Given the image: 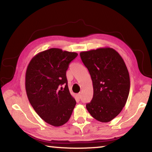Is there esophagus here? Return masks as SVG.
<instances>
[{"instance_id": "34e87169", "label": "esophagus", "mask_w": 152, "mask_h": 152, "mask_svg": "<svg viewBox=\"0 0 152 152\" xmlns=\"http://www.w3.org/2000/svg\"><path fill=\"white\" fill-rule=\"evenodd\" d=\"M77 97H78V99H81V94L80 93L78 94H77Z\"/></svg>"}]
</instances>
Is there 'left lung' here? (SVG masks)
<instances>
[{
  "instance_id": "obj_1",
  "label": "left lung",
  "mask_w": 152,
  "mask_h": 152,
  "mask_svg": "<svg viewBox=\"0 0 152 152\" xmlns=\"http://www.w3.org/2000/svg\"><path fill=\"white\" fill-rule=\"evenodd\" d=\"M92 80L94 94L86 104L91 115L108 122L122 111L128 100L130 81L122 58L114 49L102 48L80 54Z\"/></svg>"
}]
</instances>
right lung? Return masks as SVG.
Wrapping results in <instances>:
<instances>
[{
	"mask_svg": "<svg viewBox=\"0 0 152 152\" xmlns=\"http://www.w3.org/2000/svg\"><path fill=\"white\" fill-rule=\"evenodd\" d=\"M77 56L76 52L50 48L33 57L27 67L25 88L28 100L38 115L53 126L66 123L76 106L66 75Z\"/></svg>",
	"mask_w": 152,
	"mask_h": 152,
	"instance_id": "right-lung-1",
	"label": "right lung"
}]
</instances>
